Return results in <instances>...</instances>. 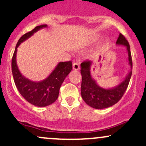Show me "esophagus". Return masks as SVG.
Here are the masks:
<instances>
[{
	"instance_id": "obj_1",
	"label": "esophagus",
	"mask_w": 146,
	"mask_h": 146,
	"mask_svg": "<svg viewBox=\"0 0 146 146\" xmlns=\"http://www.w3.org/2000/svg\"><path fill=\"white\" fill-rule=\"evenodd\" d=\"M73 69L75 70H78L80 69V66H79L78 64H77V63H74V64H73Z\"/></svg>"
}]
</instances>
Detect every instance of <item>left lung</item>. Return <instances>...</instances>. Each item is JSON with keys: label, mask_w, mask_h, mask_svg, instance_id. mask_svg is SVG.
Masks as SVG:
<instances>
[{"label": "left lung", "mask_w": 146, "mask_h": 146, "mask_svg": "<svg viewBox=\"0 0 146 146\" xmlns=\"http://www.w3.org/2000/svg\"><path fill=\"white\" fill-rule=\"evenodd\" d=\"M116 45L124 46L128 53V62L130 70L120 83L112 88H102L92 77L90 69L93 63L86 61L80 64L82 76L81 96L88 105L92 108L101 110L111 107L119 101L127 89L132 74V59L130 46L126 38L119 34Z\"/></svg>", "instance_id": "8db88e82"}]
</instances>
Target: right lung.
I'll use <instances>...</instances> for the list:
<instances>
[{
  "label": "right lung",
  "instance_id": "right-lung-1",
  "mask_svg": "<svg viewBox=\"0 0 146 146\" xmlns=\"http://www.w3.org/2000/svg\"><path fill=\"white\" fill-rule=\"evenodd\" d=\"M46 27L47 25L36 26L31 32L22 36L17 42L12 58V73L19 92L28 102L40 107L50 105L56 100L63 82L73 68L71 61L59 62L48 77L41 81H32L20 71L16 61L17 48L37 31Z\"/></svg>",
  "mask_w": 146,
  "mask_h": 146
}]
</instances>
